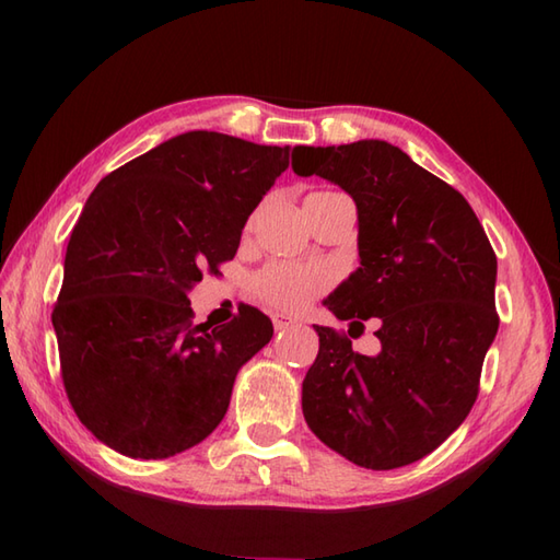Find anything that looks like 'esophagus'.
<instances>
[{"mask_svg":"<svg viewBox=\"0 0 560 560\" xmlns=\"http://www.w3.org/2000/svg\"><path fill=\"white\" fill-rule=\"evenodd\" d=\"M271 323H273V329H277V335H283V331L299 327V323H295V319H291L289 315H279V313L271 315Z\"/></svg>","mask_w":560,"mask_h":560,"instance_id":"1","label":"esophagus"}]
</instances>
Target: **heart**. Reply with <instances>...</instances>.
I'll list each match as a JSON object with an SVG mask.
<instances>
[{"mask_svg":"<svg viewBox=\"0 0 560 560\" xmlns=\"http://www.w3.org/2000/svg\"><path fill=\"white\" fill-rule=\"evenodd\" d=\"M329 273L319 265L273 261L253 279V295L271 311L301 313L327 289Z\"/></svg>","mask_w":560,"mask_h":560,"instance_id":"1","label":"heart"}]
</instances>
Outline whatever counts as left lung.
Here are the masks:
<instances>
[{
	"mask_svg": "<svg viewBox=\"0 0 560 560\" xmlns=\"http://www.w3.org/2000/svg\"><path fill=\"white\" fill-rule=\"evenodd\" d=\"M295 153V173L339 185L359 209L361 267L325 305L351 325L380 323L375 355L315 325L303 416L359 467H407L455 433L477 401L498 331L495 253L469 201L399 147L363 139Z\"/></svg>",
	"mask_w": 560,
	"mask_h": 560,
	"instance_id": "1",
	"label": "left lung"
}]
</instances>
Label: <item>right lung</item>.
I'll return each instance as SVG.
<instances>
[{
  "instance_id": "right-lung-1",
  "label": "right lung",
  "mask_w": 560,
  "mask_h": 560,
  "mask_svg": "<svg viewBox=\"0 0 560 560\" xmlns=\"http://www.w3.org/2000/svg\"><path fill=\"white\" fill-rule=\"evenodd\" d=\"M289 147L185 132L105 175L71 231L52 311L71 409L101 443L165 459L229 411L235 375L269 343L271 319L241 305L192 323L201 271L235 257L249 213L289 168Z\"/></svg>"
}]
</instances>
